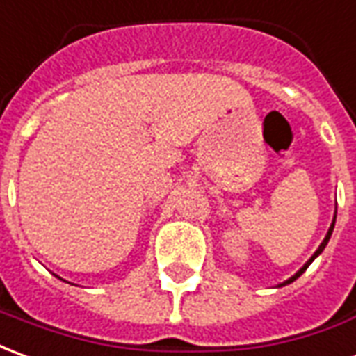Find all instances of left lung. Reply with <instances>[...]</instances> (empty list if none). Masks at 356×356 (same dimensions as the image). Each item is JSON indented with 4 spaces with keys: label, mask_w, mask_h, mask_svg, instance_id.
<instances>
[{
    "label": "left lung",
    "mask_w": 356,
    "mask_h": 356,
    "mask_svg": "<svg viewBox=\"0 0 356 356\" xmlns=\"http://www.w3.org/2000/svg\"><path fill=\"white\" fill-rule=\"evenodd\" d=\"M334 224H335V216H334V222H332V226H330V230H327L326 238H324V241H322V243H320V247H318V249H316V253L312 254V257H311V261H309V263L305 264L303 268H301V270L297 272V274H295V276H291V278L287 280V282H284V284H282V286H287V284H291V282H293V280L299 278V276H301V274H303V272L307 270V268H309V264H311L312 261H314V259H316V257H318V254L322 253V251H324V247L327 245V241H330V236H332V232H334Z\"/></svg>",
    "instance_id": "left-lung-1"
}]
</instances>
